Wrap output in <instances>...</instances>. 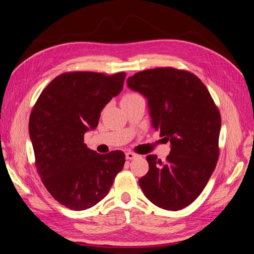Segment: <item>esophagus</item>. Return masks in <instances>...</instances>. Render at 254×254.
<instances>
[{
  "label": "esophagus",
  "mask_w": 254,
  "mask_h": 254,
  "mask_svg": "<svg viewBox=\"0 0 254 254\" xmlns=\"http://www.w3.org/2000/svg\"><path fill=\"white\" fill-rule=\"evenodd\" d=\"M138 155L136 153H132V152H126V159L127 160H133L134 157H137Z\"/></svg>",
  "instance_id": "esophagus-1"
}]
</instances>
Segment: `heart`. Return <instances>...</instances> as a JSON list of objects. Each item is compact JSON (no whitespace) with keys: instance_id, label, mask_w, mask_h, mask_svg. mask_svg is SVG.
<instances>
[{"instance_id":"1","label":"heart","mask_w":254,"mask_h":254,"mask_svg":"<svg viewBox=\"0 0 254 254\" xmlns=\"http://www.w3.org/2000/svg\"><path fill=\"white\" fill-rule=\"evenodd\" d=\"M136 97H139V94H137V93H127V94L124 95L122 101L123 100H130V99H133V98H136Z\"/></svg>"}]
</instances>
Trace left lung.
<instances>
[{"label": "left lung", "mask_w": 254, "mask_h": 254, "mask_svg": "<svg viewBox=\"0 0 254 254\" xmlns=\"http://www.w3.org/2000/svg\"><path fill=\"white\" fill-rule=\"evenodd\" d=\"M128 87L148 99L152 126L171 142L166 162L148 155L149 172L139 179L156 206L178 211L203 191L218 160L221 114L195 75L173 67L139 71Z\"/></svg>", "instance_id": "8db88e82"}]
</instances>
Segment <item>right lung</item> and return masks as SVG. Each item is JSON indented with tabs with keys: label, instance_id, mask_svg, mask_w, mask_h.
Segmentation results:
<instances>
[{
	"label": "right lung",
	"instance_id": "right-lung-1",
	"mask_svg": "<svg viewBox=\"0 0 254 254\" xmlns=\"http://www.w3.org/2000/svg\"><path fill=\"white\" fill-rule=\"evenodd\" d=\"M126 72H64L41 92L29 118L36 168L62 205L82 211L109 193L125 164L122 151L99 154L83 136L98 126L101 111L122 91Z\"/></svg>",
	"mask_w": 254,
	"mask_h": 254
}]
</instances>
